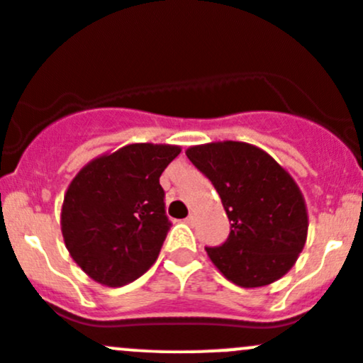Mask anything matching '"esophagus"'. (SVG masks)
<instances>
[{"label": "esophagus", "instance_id": "esophagus-1", "mask_svg": "<svg viewBox=\"0 0 363 363\" xmlns=\"http://www.w3.org/2000/svg\"><path fill=\"white\" fill-rule=\"evenodd\" d=\"M185 222L189 223V225H192V223L196 222V215H194V213H190V215L185 218Z\"/></svg>", "mask_w": 363, "mask_h": 363}]
</instances>
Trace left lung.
I'll use <instances>...</instances> for the list:
<instances>
[{"instance_id": "left-lung-1", "label": "left lung", "mask_w": 363, "mask_h": 363, "mask_svg": "<svg viewBox=\"0 0 363 363\" xmlns=\"http://www.w3.org/2000/svg\"><path fill=\"white\" fill-rule=\"evenodd\" d=\"M190 162L211 180L230 222L209 260L242 289L271 285L297 262L308 238V208L289 171L267 152L242 141L186 148Z\"/></svg>"}]
</instances>
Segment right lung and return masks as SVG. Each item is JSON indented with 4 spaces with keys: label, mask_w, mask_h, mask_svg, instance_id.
<instances>
[{
    "label": "right lung",
    "mask_w": 363,
    "mask_h": 363,
    "mask_svg": "<svg viewBox=\"0 0 363 363\" xmlns=\"http://www.w3.org/2000/svg\"><path fill=\"white\" fill-rule=\"evenodd\" d=\"M177 145L130 143L85 164L69 183L61 230L71 259L104 286H122L152 267L169 230L159 178Z\"/></svg>",
    "instance_id": "right-lung-1"
}]
</instances>
